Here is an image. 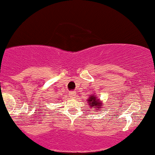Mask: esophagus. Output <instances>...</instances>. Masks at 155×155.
I'll use <instances>...</instances> for the list:
<instances>
[{"instance_id":"esophagus-1","label":"esophagus","mask_w":155,"mask_h":155,"mask_svg":"<svg viewBox=\"0 0 155 155\" xmlns=\"http://www.w3.org/2000/svg\"><path fill=\"white\" fill-rule=\"evenodd\" d=\"M69 95H70V98H73V99H74V98H77V95H76L75 92H70Z\"/></svg>"}]
</instances>
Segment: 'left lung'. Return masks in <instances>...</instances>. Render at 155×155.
Returning <instances> with one entry per match:
<instances>
[{"instance_id": "8db88e82", "label": "left lung", "mask_w": 155, "mask_h": 155, "mask_svg": "<svg viewBox=\"0 0 155 155\" xmlns=\"http://www.w3.org/2000/svg\"><path fill=\"white\" fill-rule=\"evenodd\" d=\"M88 101L89 102V104L90 105V106H94L95 107H96L95 109H99L100 106H101V104H100V101H98V100H96V98H95V96H93V95H92V96L89 98Z\"/></svg>"}]
</instances>
